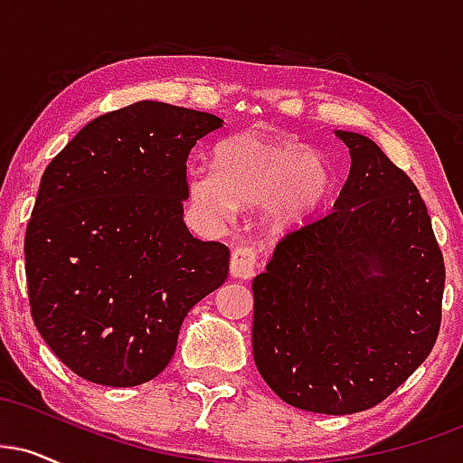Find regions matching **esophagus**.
<instances>
[{
    "instance_id": "1",
    "label": "esophagus",
    "mask_w": 463,
    "mask_h": 463,
    "mask_svg": "<svg viewBox=\"0 0 463 463\" xmlns=\"http://www.w3.org/2000/svg\"><path fill=\"white\" fill-rule=\"evenodd\" d=\"M254 268H257V252H254L252 246L239 243V246L232 248V254H231V276L232 279L246 280L254 274Z\"/></svg>"
}]
</instances>
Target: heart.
Here are the masks:
<instances>
[{
  "mask_svg": "<svg viewBox=\"0 0 463 463\" xmlns=\"http://www.w3.org/2000/svg\"><path fill=\"white\" fill-rule=\"evenodd\" d=\"M331 187L326 163L300 143L246 132L215 150V169L194 167L189 200L211 220L259 204V224L272 235L294 231L320 209Z\"/></svg>",
  "mask_w": 463,
  "mask_h": 463,
  "instance_id": "1",
  "label": "heart"
}]
</instances>
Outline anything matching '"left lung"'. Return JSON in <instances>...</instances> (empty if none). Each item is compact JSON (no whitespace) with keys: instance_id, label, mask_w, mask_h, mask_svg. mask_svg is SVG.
<instances>
[{"instance_id":"obj_1","label":"left lung","mask_w":463,"mask_h":463,"mask_svg":"<svg viewBox=\"0 0 463 463\" xmlns=\"http://www.w3.org/2000/svg\"><path fill=\"white\" fill-rule=\"evenodd\" d=\"M333 211L254 276L252 354L289 405L344 416L385 401L431 353L444 259L416 184L359 132Z\"/></svg>"}]
</instances>
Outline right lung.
I'll return each mask as SVG.
<instances>
[{"label":"right lung","instance_id":"obj_1","mask_svg":"<svg viewBox=\"0 0 463 463\" xmlns=\"http://www.w3.org/2000/svg\"><path fill=\"white\" fill-rule=\"evenodd\" d=\"M224 119L143 99L89 121L47 165L25 231L32 320L69 370L132 387L165 370L231 252L183 222L187 158Z\"/></svg>","mask_w":463,"mask_h":463}]
</instances>
